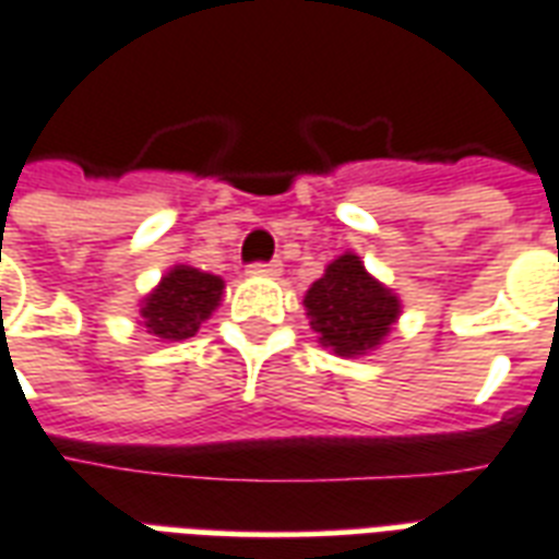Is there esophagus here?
Wrapping results in <instances>:
<instances>
[{
	"label": "esophagus",
	"instance_id": "esophagus-1",
	"mask_svg": "<svg viewBox=\"0 0 559 559\" xmlns=\"http://www.w3.org/2000/svg\"><path fill=\"white\" fill-rule=\"evenodd\" d=\"M249 275L254 278H275L281 275V261H266V263H249Z\"/></svg>",
	"mask_w": 559,
	"mask_h": 559
}]
</instances>
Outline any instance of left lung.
<instances>
[{"mask_svg":"<svg viewBox=\"0 0 559 559\" xmlns=\"http://www.w3.org/2000/svg\"><path fill=\"white\" fill-rule=\"evenodd\" d=\"M310 328L319 342L340 357H362L373 350L400 316V298L368 275L359 254L345 252L305 296Z\"/></svg>","mask_w":559,"mask_h":559,"instance_id":"8db88e82","label":"left lung"}]
</instances>
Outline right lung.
<instances>
[{
	"mask_svg": "<svg viewBox=\"0 0 559 559\" xmlns=\"http://www.w3.org/2000/svg\"><path fill=\"white\" fill-rule=\"evenodd\" d=\"M223 287L219 275L179 263L142 301V324L159 342L188 340L217 310Z\"/></svg>",
	"mask_w": 559,
	"mask_h": 559,
	"instance_id": "obj_1",
	"label": "right lung"
}]
</instances>
